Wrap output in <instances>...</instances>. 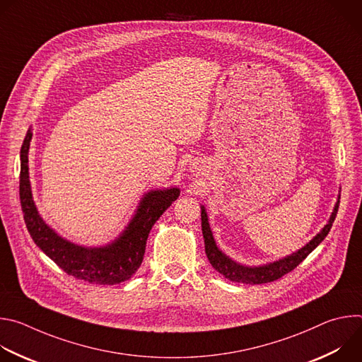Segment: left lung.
<instances>
[{
	"instance_id": "obj_1",
	"label": "left lung",
	"mask_w": 362,
	"mask_h": 362,
	"mask_svg": "<svg viewBox=\"0 0 362 362\" xmlns=\"http://www.w3.org/2000/svg\"><path fill=\"white\" fill-rule=\"evenodd\" d=\"M338 206L339 203L335 204V209L329 218V222L325 225V228L311 240L309 243H306L302 249H299L298 252L284 257V259H279L276 262H272L269 265H264V267H256V268H249V267H242L236 262H233L232 259L222 253L214 239L212 230L209 228V222H208V215L204 212V208L202 206V232H203V239H204V250H206V256L211 262V265L221 274L223 275L226 279L232 281V282H240V284H249V285H259V284H268L272 281H276L279 278H282L284 275H286L288 272L293 271L305 257L311 253L324 239L325 236L329 233L332 223L335 221L337 212H338Z\"/></svg>"
}]
</instances>
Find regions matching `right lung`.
Masks as SVG:
<instances>
[{
  "label": "right lung",
  "instance_id": "add662e5",
  "mask_svg": "<svg viewBox=\"0 0 362 362\" xmlns=\"http://www.w3.org/2000/svg\"><path fill=\"white\" fill-rule=\"evenodd\" d=\"M31 136L33 133L28 130L21 146L20 200L25 226L35 245L67 275L76 279L98 285H116L130 279L143 262L146 240L151 226L179 197L180 190L172 187L148 192L141 199L137 214L126 230L113 243L103 247L74 245L49 229L35 209L28 179Z\"/></svg>",
  "mask_w": 362,
  "mask_h": 362
}]
</instances>
